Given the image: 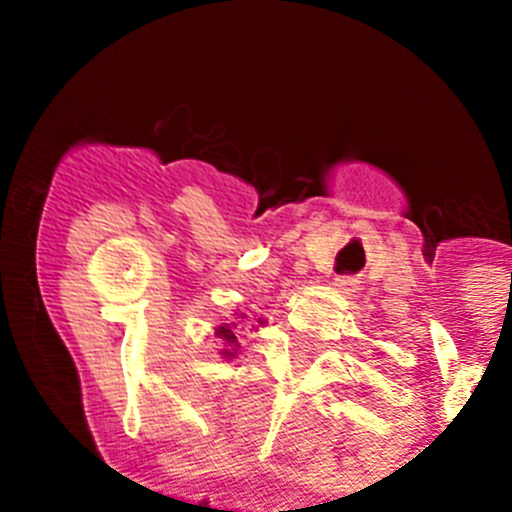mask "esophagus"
<instances>
[{"label": "esophagus", "instance_id": "34e87169", "mask_svg": "<svg viewBox=\"0 0 512 512\" xmlns=\"http://www.w3.org/2000/svg\"><path fill=\"white\" fill-rule=\"evenodd\" d=\"M354 279L351 277H336L333 279V287L336 289H341V292H351V289H354Z\"/></svg>", "mask_w": 512, "mask_h": 512}]
</instances>
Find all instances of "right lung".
<instances>
[{"instance_id":"right-lung-1","label":"right lung","mask_w":512,"mask_h":512,"mask_svg":"<svg viewBox=\"0 0 512 512\" xmlns=\"http://www.w3.org/2000/svg\"><path fill=\"white\" fill-rule=\"evenodd\" d=\"M259 323H264V320H259ZM217 338H223L225 341L223 356L225 359H230V356L235 354V348H238V338H235V323L220 325V328H217Z\"/></svg>"}]
</instances>
